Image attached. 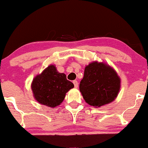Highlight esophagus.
Here are the masks:
<instances>
[{"label":"esophagus","instance_id":"esophagus-1","mask_svg":"<svg viewBox=\"0 0 148 148\" xmlns=\"http://www.w3.org/2000/svg\"><path fill=\"white\" fill-rule=\"evenodd\" d=\"M73 84L74 85V87L77 88L78 87V82L77 81H73Z\"/></svg>","mask_w":148,"mask_h":148}]
</instances>
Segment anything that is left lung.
I'll return each mask as SVG.
<instances>
[{
    "mask_svg": "<svg viewBox=\"0 0 148 148\" xmlns=\"http://www.w3.org/2000/svg\"><path fill=\"white\" fill-rule=\"evenodd\" d=\"M121 79L109 64L94 61L86 65L79 90L86 102L99 108L115 99L121 87Z\"/></svg>",
    "mask_w": 148,
    "mask_h": 148,
    "instance_id": "8db88e82",
    "label": "left lung"
}]
</instances>
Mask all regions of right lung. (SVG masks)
Returning <instances> with one entry per match:
<instances>
[{
	"label": "right lung",
	"mask_w": 148,
	"mask_h": 148,
	"mask_svg": "<svg viewBox=\"0 0 148 148\" xmlns=\"http://www.w3.org/2000/svg\"><path fill=\"white\" fill-rule=\"evenodd\" d=\"M74 87L64 73L57 71L55 64H50L34 78L31 83L33 97L38 103L55 108L63 101L66 93Z\"/></svg>",
	"instance_id": "add662e5"
}]
</instances>
